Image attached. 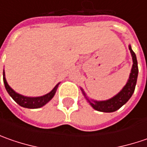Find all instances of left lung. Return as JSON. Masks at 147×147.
Masks as SVG:
<instances>
[{
	"mask_svg": "<svg viewBox=\"0 0 147 147\" xmlns=\"http://www.w3.org/2000/svg\"><path fill=\"white\" fill-rule=\"evenodd\" d=\"M128 48L133 57V67H132L129 78L127 80L126 85L123 88V89L119 93L115 95L114 97L106 100H90L86 96V94L83 92V90L81 89L84 96L88 100L90 105L92 106V108L96 110L100 111V112H106V113L115 112L119 108H121L125 103H127V100L131 98L132 95L134 92L138 75V60H137L136 55L133 52L130 45L128 46Z\"/></svg>",
	"mask_w": 147,
	"mask_h": 147,
	"instance_id": "obj_1",
	"label": "left lung"
}]
</instances>
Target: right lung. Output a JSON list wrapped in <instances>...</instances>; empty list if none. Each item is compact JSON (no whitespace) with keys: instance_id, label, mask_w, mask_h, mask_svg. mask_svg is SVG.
<instances>
[{"instance_id":"obj_1","label":"right lung","mask_w":147,"mask_h":147,"mask_svg":"<svg viewBox=\"0 0 147 147\" xmlns=\"http://www.w3.org/2000/svg\"><path fill=\"white\" fill-rule=\"evenodd\" d=\"M3 81H4V84L5 89L7 91L9 95L13 98L14 101L19 104L20 106L24 107V108H28V109H37L40 107H42L43 105L48 103L49 101L53 98V96L55 94V92L57 90L58 83L55 88L52 89V91H51L49 93L46 94L42 96H37V97H29V96H24L23 95L15 92L12 88L9 86V84L6 82L5 79V71L3 70Z\"/></svg>"}]
</instances>
